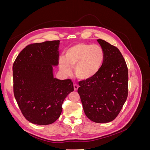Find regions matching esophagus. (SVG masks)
<instances>
[{"mask_svg": "<svg viewBox=\"0 0 150 150\" xmlns=\"http://www.w3.org/2000/svg\"><path fill=\"white\" fill-rule=\"evenodd\" d=\"M79 88V86L77 84H74V91H77L78 90Z\"/></svg>", "mask_w": 150, "mask_h": 150, "instance_id": "34e87169", "label": "esophagus"}]
</instances>
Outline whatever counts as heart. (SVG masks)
I'll list each match as a JSON object with an SVG mask.
<instances>
[{"instance_id":"heart-1","label":"heart","mask_w":150,"mask_h":150,"mask_svg":"<svg viewBox=\"0 0 150 150\" xmlns=\"http://www.w3.org/2000/svg\"><path fill=\"white\" fill-rule=\"evenodd\" d=\"M104 60V53L101 46L94 44L79 43L68 49L65 59L59 62L61 71L69 75L71 67H74L77 78L88 80L96 75L101 69Z\"/></svg>"}]
</instances>
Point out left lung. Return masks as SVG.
Returning a JSON list of instances; mask_svg holds the SVG:
<instances>
[{"mask_svg":"<svg viewBox=\"0 0 150 150\" xmlns=\"http://www.w3.org/2000/svg\"><path fill=\"white\" fill-rule=\"evenodd\" d=\"M97 41L104 53L103 66L93 78L79 81L78 92L86 116L105 123L116 118L128 97V71L118 49L103 39Z\"/></svg>","mask_w":150,"mask_h":150,"instance_id":"8db88e82","label":"left lung"}]
</instances>
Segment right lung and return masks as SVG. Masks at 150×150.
<instances>
[{"mask_svg": "<svg viewBox=\"0 0 150 150\" xmlns=\"http://www.w3.org/2000/svg\"><path fill=\"white\" fill-rule=\"evenodd\" d=\"M59 40L27 46L13 62V94L22 115L33 124L48 125L59 117L62 103L74 91L71 79L54 78Z\"/></svg>", "mask_w": 150, "mask_h": 150, "instance_id": "right-lung-1", "label": "right lung"}]
</instances>
